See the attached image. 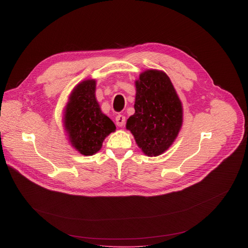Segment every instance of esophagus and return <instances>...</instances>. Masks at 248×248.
Listing matches in <instances>:
<instances>
[{
    "instance_id": "obj_1",
    "label": "esophagus",
    "mask_w": 248,
    "mask_h": 248,
    "mask_svg": "<svg viewBox=\"0 0 248 248\" xmlns=\"http://www.w3.org/2000/svg\"><path fill=\"white\" fill-rule=\"evenodd\" d=\"M115 122H116V124L123 127L124 125V123H125V116L124 114H117L115 116Z\"/></svg>"
}]
</instances>
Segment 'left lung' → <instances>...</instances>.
<instances>
[{"label": "left lung", "instance_id": "left-lung-1", "mask_svg": "<svg viewBox=\"0 0 248 248\" xmlns=\"http://www.w3.org/2000/svg\"><path fill=\"white\" fill-rule=\"evenodd\" d=\"M135 113L125 127L148 157H157L170 148L183 124V106L164 71L147 69L135 81Z\"/></svg>", "mask_w": 248, "mask_h": 248}]
</instances>
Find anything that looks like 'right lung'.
<instances>
[{
    "label": "right lung",
    "mask_w": 248,
    "mask_h": 248,
    "mask_svg": "<svg viewBox=\"0 0 248 248\" xmlns=\"http://www.w3.org/2000/svg\"><path fill=\"white\" fill-rule=\"evenodd\" d=\"M96 79L90 78L76 84L63 109L62 122L68 140L78 153L93 155L102 147L115 125L101 111L95 97Z\"/></svg>",
    "instance_id": "right-lung-1"
}]
</instances>
